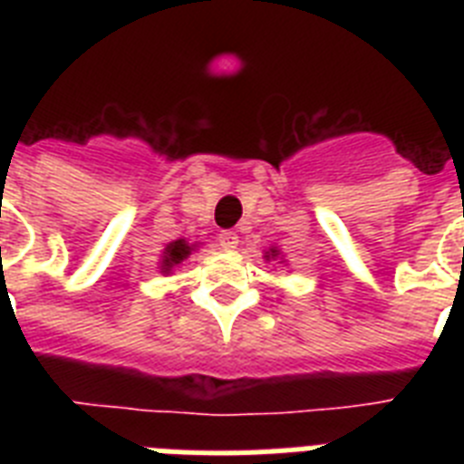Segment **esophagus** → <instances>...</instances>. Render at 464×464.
<instances>
[{
  "label": "esophagus",
  "instance_id": "esophagus-1",
  "mask_svg": "<svg viewBox=\"0 0 464 464\" xmlns=\"http://www.w3.org/2000/svg\"><path fill=\"white\" fill-rule=\"evenodd\" d=\"M218 244L223 251H235L237 246H239V235H237V232H223V235L218 237Z\"/></svg>",
  "mask_w": 464,
  "mask_h": 464
}]
</instances>
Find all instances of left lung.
Returning a JSON list of instances; mask_svg holds the SVG:
<instances>
[{"mask_svg":"<svg viewBox=\"0 0 464 464\" xmlns=\"http://www.w3.org/2000/svg\"><path fill=\"white\" fill-rule=\"evenodd\" d=\"M265 260L267 262H272V260H281V265L283 262H285V257L281 256V248H278V246H269V251H265Z\"/></svg>","mask_w":464,"mask_h":464,"instance_id":"left-lung-1","label":"left lung"}]
</instances>
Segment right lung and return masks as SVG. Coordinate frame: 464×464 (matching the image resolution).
Here are the masks:
<instances>
[{
  "mask_svg": "<svg viewBox=\"0 0 464 464\" xmlns=\"http://www.w3.org/2000/svg\"><path fill=\"white\" fill-rule=\"evenodd\" d=\"M199 248V244H190V241L186 239H176V241H169V244L165 246V251H162V256H160V262L158 267L160 272L165 274V276H169L171 272H174L179 265H183V262L188 260V257L192 256V251H197Z\"/></svg>",
  "mask_w": 464,
  "mask_h": 464,
  "instance_id": "1",
  "label": "right lung"
}]
</instances>
